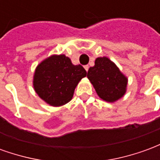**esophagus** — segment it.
Listing matches in <instances>:
<instances>
[{"instance_id":"esophagus-1","label":"esophagus","mask_w":160,"mask_h":160,"mask_svg":"<svg viewBox=\"0 0 160 160\" xmlns=\"http://www.w3.org/2000/svg\"><path fill=\"white\" fill-rule=\"evenodd\" d=\"M84 68H85V69H86V71H88V69H89V66H88V65H86V66L84 67Z\"/></svg>"}]
</instances>
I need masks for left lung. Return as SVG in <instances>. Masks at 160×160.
I'll list each match as a JSON object with an SVG mask.
<instances>
[{
	"mask_svg": "<svg viewBox=\"0 0 160 160\" xmlns=\"http://www.w3.org/2000/svg\"><path fill=\"white\" fill-rule=\"evenodd\" d=\"M87 78L98 96L109 103L117 102L127 92L128 77L106 56L96 58L95 65L88 70Z\"/></svg>",
	"mask_w": 160,
	"mask_h": 160,
	"instance_id": "1",
	"label": "left lung"
}]
</instances>
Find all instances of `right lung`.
Returning a JSON list of instances; mask_svg holds the SVG:
<instances>
[{"label": "right lung", "mask_w": 160, "mask_h": 160, "mask_svg": "<svg viewBox=\"0 0 160 160\" xmlns=\"http://www.w3.org/2000/svg\"><path fill=\"white\" fill-rule=\"evenodd\" d=\"M87 71L81 65H73L65 55H51L36 67L33 89L38 97L53 107H60L73 98L74 89Z\"/></svg>", "instance_id": "right-lung-1"}]
</instances>
